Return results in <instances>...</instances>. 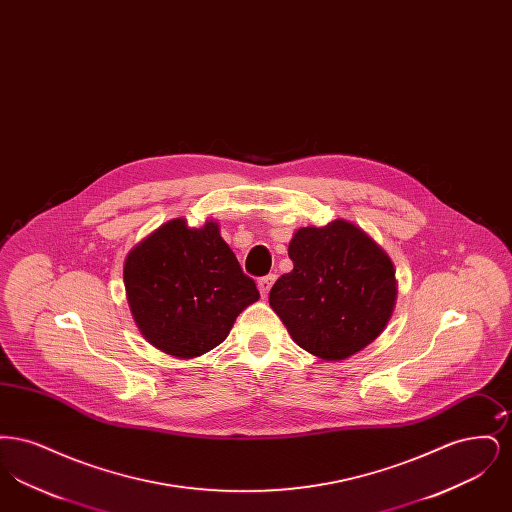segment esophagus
<instances>
[{"instance_id":"esophagus-1","label":"esophagus","mask_w":512,"mask_h":512,"mask_svg":"<svg viewBox=\"0 0 512 512\" xmlns=\"http://www.w3.org/2000/svg\"><path fill=\"white\" fill-rule=\"evenodd\" d=\"M276 282V276L274 274H268L265 278H261L259 282H257V286H259V292L263 297H267L268 292H270V288H272V284Z\"/></svg>"}]
</instances>
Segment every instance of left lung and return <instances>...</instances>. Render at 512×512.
Wrapping results in <instances>:
<instances>
[{
    "mask_svg": "<svg viewBox=\"0 0 512 512\" xmlns=\"http://www.w3.org/2000/svg\"><path fill=\"white\" fill-rule=\"evenodd\" d=\"M288 255L293 270L276 280L268 303L299 347L338 363L384 332L397 299L395 268L363 228L343 219L303 226Z\"/></svg>",
    "mask_w": 512,
    "mask_h": 512,
    "instance_id": "obj_1",
    "label": "left lung"
}]
</instances>
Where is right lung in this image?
Returning a JSON list of instances; mask_svg holds the SVG:
<instances>
[{
  "label": "right lung",
  "instance_id": "1",
  "mask_svg": "<svg viewBox=\"0 0 512 512\" xmlns=\"http://www.w3.org/2000/svg\"><path fill=\"white\" fill-rule=\"evenodd\" d=\"M130 313L142 336L176 359H195L226 340L238 315L259 299L219 222L192 228L172 219L124 261Z\"/></svg>",
  "mask_w": 512,
  "mask_h": 512
}]
</instances>
